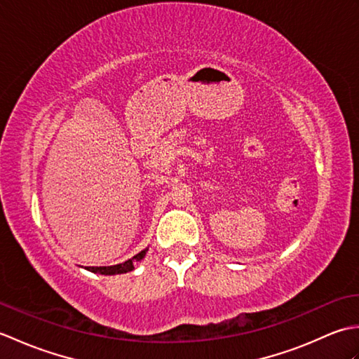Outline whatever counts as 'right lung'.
I'll return each instance as SVG.
<instances>
[{"label": "right lung", "instance_id": "obj_1", "mask_svg": "<svg viewBox=\"0 0 359 359\" xmlns=\"http://www.w3.org/2000/svg\"><path fill=\"white\" fill-rule=\"evenodd\" d=\"M148 250H143L140 253H137L134 257L128 259L123 264H117V265H111V266H88L89 271L93 273H100V274H121V273H128L134 270V262H139L147 255Z\"/></svg>", "mask_w": 359, "mask_h": 359}]
</instances>
